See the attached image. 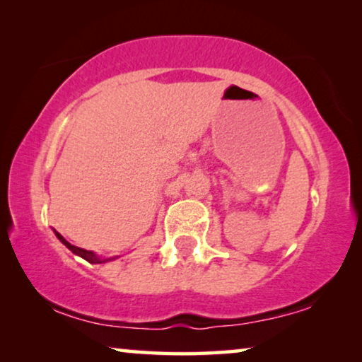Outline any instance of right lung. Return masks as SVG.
I'll list each match as a JSON object with an SVG mask.
<instances>
[{
	"mask_svg": "<svg viewBox=\"0 0 362 362\" xmlns=\"http://www.w3.org/2000/svg\"><path fill=\"white\" fill-rule=\"evenodd\" d=\"M55 235L58 237V239H60V242L63 245H66L69 250H71L73 253H76V255H79L81 258H84L86 262H89V263H105V262H110V260H115L117 257H112V258H102V257H99V255H95L94 252H90V250H84V249H81V247H76V245H71L69 244V242L64 239V237L60 234V233H57L55 230Z\"/></svg>",
	"mask_w": 362,
	"mask_h": 362,
	"instance_id": "obj_1",
	"label": "right lung"
}]
</instances>
